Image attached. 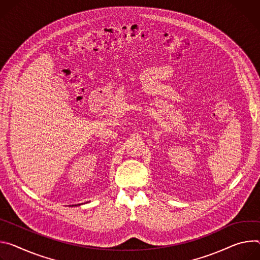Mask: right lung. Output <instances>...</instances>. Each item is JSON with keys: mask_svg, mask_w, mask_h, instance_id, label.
Listing matches in <instances>:
<instances>
[{"mask_svg": "<svg viewBox=\"0 0 260 260\" xmlns=\"http://www.w3.org/2000/svg\"><path fill=\"white\" fill-rule=\"evenodd\" d=\"M74 206H76V205H72V207H74ZM77 206H80V205H77Z\"/></svg>", "mask_w": 260, "mask_h": 260, "instance_id": "add662e5", "label": "right lung"}]
</instances>
